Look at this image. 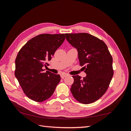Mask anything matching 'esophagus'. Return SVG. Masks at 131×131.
<instances>
[{"instance_id": "esophagus-1", "label": "esophagus", "mask_w": 131, "mask_h": 131, "mask_svg": "<svg viewBox=\"0 0 131 131\" xmlns=\"http://www.w3.org/2000/svg\"><path fill=\"white\" fill-rule=\"evenodd\" d=\"M67 76H68V74H61V78H62V79H63L64 78L66 77H67Z\"/></svg>"}]
</instances>
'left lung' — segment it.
I'll use <instances>...</instances> for the list:
<instances>
[{
  "mask_svg": "<svg viewBox=\"0 0 131 131\" xmlns=\"http://www.w3.org/2000/svg\"><path fill=\"white\" fill-rule=\"evenodd\" d=\"M68 42L78 51L80 65H85V77L73 75L70 91L78 101L95 102L106 92L113 77V58L104 41L88 33L66 34Z\"/></svg>",
  "mask_w": 131,
  "mask_h": 131,
  "instance_id": "left-lung-1",
  "label": "left lung"
}]
</instances>
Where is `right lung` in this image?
Segmentation results:
<instances>
[{"instance_id":"right-lung-1","label":"right lung","mask_w":131,"mask_h":131,"mask_svg":"<svg viewBox=\"0 0 131 131\" xmlns=\"http://www.w3.org/2000/svg\"><path fill=\"white\" fill-rule=\"evenodd\" d=\"M65 39V34H43L29 40L15 60V77L25 94L36 102L51 97L61 80L59 74L44 71L54 52Z\"/></svg>"}]
</instances>
